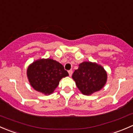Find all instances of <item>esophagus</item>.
Here are the masks:
<instances>
[{"mask_svg": "<svg viewBox=\"0 0 133 133\" xmlns=\"http://www.w3.org/2000/svg\"><path fill=\"white\" fill-rule=\"evenodd\" d=\"M68 73H69V76H71L72 75V74H73V71H72V70H69V71H68Z\"/></svg>", "mask_w": 133, "mask_h": 133, "instance_id": "esophagus-1", "label": "esophagus"}]
</instances>
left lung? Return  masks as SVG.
Listing matches in <instances>:
<instances>
[{
	"instance_id": "obj_1",
	"label": "left lung",
	"mask_w": 133,
	"mask_h": 133,
	"mask_svg": "<svg viewBox=\"0 0 133 133\" xmlns=\"http://www.w3.org/2000/svg\"><path fill=\"white\" fill-rule=\"evenodd\" d=\"M72 78L82 93L90 95L105 85L107 73L102 66L96 63L84 62L75 71Z\"/></svg>"
}]
</instances>
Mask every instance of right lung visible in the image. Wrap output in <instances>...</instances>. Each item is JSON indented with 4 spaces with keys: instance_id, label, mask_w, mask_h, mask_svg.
Listing matches in <instances>:
<instances>
[{
    "instance_id": "right-lung-1",
    "label": "right lung",
    "mask_w": 133,
    "mask_h": 133,
    "mask_svg": "<svg viewBox=\"0 0 133 133\" xmlns=\"http://www.w3.org/2000/svg\"><path fill=\"white\" fill-rule=\"evenodd\" d=\"M61 64L53 59H39L29 65L27 76L33 89L45 95L53 93L62 78L68 76Z\"/></svg>"
}]
</instances>
